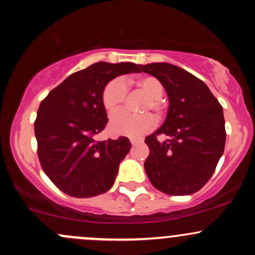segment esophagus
<instances>
[{
  "instance_id": "34e87169",
  "label": "esophagus",
  "mask_w": 255,
  "mask_h": 255,
  "mask_svg": "<svg viewBox=\"0 0 255 255\" xmlns=\"http://www.w3.org/2000/svg\"><path fill=\"white\" fill-rule=\"evenodd\" d=\"M129 140H130V143L133 144V145H134V144H138V143L142 142V140H140V139H137V138H130Z\"/></svg>"
}]
</instances>
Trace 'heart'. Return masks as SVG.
I'll return each mask as SVG.
<instances>
[{
    "label": "heart",
    "instance_id": "heart-1",
    "mask_svg": "<svg viewBox=\"0 0 255 255\" xmlns=\"http://www.w3.org/2000/svg\"><path fill=\"white\" fill-rule=\"evenodd\" d=\"M135 87L143 92L146 97L144 101L143 111H153L160 116L163 105L164 87L161 82L154 76H139L134 79H113L105 85L102 90V105L109 115H113L122 107L127 96V87ZM155 125L153 115L145 112L139 115H132L128 112H120L111 118L110 130L113 134L127 135V137H139Z\"/></svg>",
    "mask_w": 255,
    "mask_h": 255
}]
</instances>
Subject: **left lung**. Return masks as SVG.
Listing matches in <instances>:
<instances>
[{"instance_id": "1", "label": "left lung", "mask_w": 255, "mask_h": 255, "mask_svg": "<svg viewBox=\"0 0 255 255\" xmlns=\"http://www.w3.org/2000/svg\"><path fill=\"white\" fill-rule=\"evenodd\" d=\"M140 69L155 76L169 97L165 122L145 138L146 175L164 194H195L212 176L225 150L222 106L204 81L179 66L151 63ZM159 134L168 138L160 142Z\"/></svg>"}]
</instances>
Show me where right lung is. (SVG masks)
Here are the masks:
<instances>
[{
	"instance_id": "right-lung-1",
	"label": "right lung",
	"mask_w": 255,
	"mask_h": 255,
	"mask_svg": "<svg viewBox=\"0 0 255 255\" xmlns=\"http://www.w3.org/2000/svg\"><path fill=\"white\" fill-rule=\"evenodd\" d=\"M139 71L133 63L100 61L71 74L40 102L34 122L38 156L47 176L66 195L94 197L112 187L130 142L126 137L94 139L109 122L102 90L117 76Z\"/></svg>"
}]
</instances>
